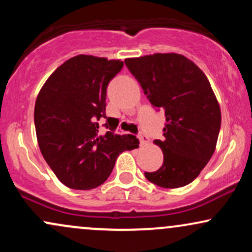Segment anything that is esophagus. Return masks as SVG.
<instances>
[{
  "mask_svg": "<svg viewBox=\"0 0 252 252\" xmlns=\"http://www.w3.org/2000/svg\"><path fill=\"white\" fill-rule=\"evenodd\" d=\"M138 138H140V142H141V144H147V143L149 142L148 136H146L144 134H142V132H141V134L138 135Z\"/></svg>",
  "mask_w": 252,
  "mask_h": 252,
  "instance_id": "1",
  "label": "esophagus"
}]
</instances>
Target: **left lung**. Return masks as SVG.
I'll list each match as a JSON object with an SVG mask.
<instances>
[{
  "mask_svg": "<svg viewBox=\"0 0 252 252\" xmlns=\"http://www.w3.org/2000/svg\"><path fill=\"white\" fill-rule=\"evenodd\" d=\"M126 67L142 86L149 102L164 109V140L154 143L163 153L156 172L147 180L178 189L200 174L216 150L221 112L211 84L192 60L178 53L128 58Z\"/></svg>",
  "mask_w": 252,
  "mask_h": 252,
  "instance_id": "1",
  "label": "left lung"
}]
</instances>
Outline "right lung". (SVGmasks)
Listing matches in <instances>:
<instances>
[{"label": "right lung", "instance_id": "add662e5", "mask_svg": "<svg viewBox=\"0 0 252 252\" xmlns=\"http://www.w3.org/2000/svg\"><path fill=\"white\" fill-rule=\"evenodd\" d=\"M120 59L79 54L66 60L43 84L36 97L34 123L39 148L57 178L73 189L100 186L117 156L138 147L134 135L114 134L117 124L106 118V88L122 70Z\"/></svg>", "mask_w": 252, "mask_h": 252}]
</instances>
